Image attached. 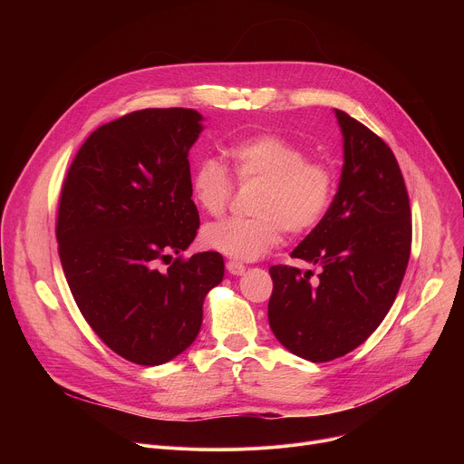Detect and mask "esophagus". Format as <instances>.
<instances>
[{
  "mask_svg": "<svg viewBox=\"0 0 464 464\" xmlns=\"http://www.w3.org/2000/svg\"><path fill=\"white\" fill-rule=\"evenodd\" d=\"M226 266H227V271L231 273V275H235V276H240V275H245V269L246 266L242 265V263H238V261H235V259H229L227 263H226Z\"/></svg>",
  "mask_w": 464,
  "mask_h": 464,
  "instance_id": "obj_1",
  "label": "esophagus"
}]
</instances>
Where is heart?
Segmentation results:
<instances>
[{"mask_svg":"<svg viewBox=\"0 0 464 464\" xmlns=\"http://www.w3.org/2000/svg\"><path fill=\"white\" fill-rule=\"evenodd\" d=\"M240 184L261 182L254 218H227L203 229V245L235 259H257L282 242L284 231L304 235L327 216L336 177L329 163L276 133H256L227 144ZM191 199L205 214L222 216L235 191L227 167L205 156L191 169Z\"/></svg>","mask_w":464,"mask_h":464,"instance_id":"1","label":"heart"}]
</instances>
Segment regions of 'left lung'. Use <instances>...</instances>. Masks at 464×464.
I'll return each instance as SVG.
<instances>
[{
	"label": "left lung",
	"mask_w": 464,
	"mask_h": 464,
	"mask_svg": "<svg viewBox=\"0 0 464 464\" xmlns=\"http://www.w3.org/2000/svg\"><path fill=\"white\" fill-rule=\"evenodd\" d=\"M344 137L338 191L324 222L291 257L312 271L275 265L269 325L280 344L312 362L361 346L395 303L411 250V210L392 149L344 111H334Z\"/></svg>",
	"instance_id": "8db88e82"
}]
</instances>
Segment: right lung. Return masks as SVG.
Wrapping results in <instances>:
<instances>
[{
    "label": "right lung",
    "mask_w": 464,
    "mask_h": 464,
    "mask_svg": "<svg viewBox=\"0 0 464 464\" xmlns=\"http://www.w3.org/2000/svg\"><path fill=\"white\" fill-rule=\"evenodd\" d=\"M201 120L193 109H142L100 126L60 193L58 254L72 299L114 353L144 367L193 343L205 295L224 278L218 252L169 261L199 229L188 154Z\"/></svg>",
    "instance_id": "right-lung-1"
}]
</instances>
